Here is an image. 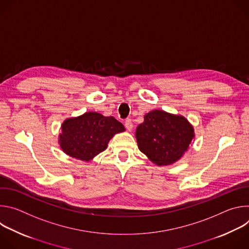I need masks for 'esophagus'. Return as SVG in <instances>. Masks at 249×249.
<instances>
[{
    "mask_svg": "<svg viewBox=\"0 0 249 249\" xmlns=\"http://www.w3.org/2000/svg\"><path fill=\"white\" fill-rule=\"evenodd\" d=\"M125 127L128 131H132L133 129V123H132V120L131 119H126L125 120Z\"/></svg>",
    "mask_w": 249,
    "mask_h": 249,
    "instance_id": "1",
    "label": "esophagus"
}]
</instances>
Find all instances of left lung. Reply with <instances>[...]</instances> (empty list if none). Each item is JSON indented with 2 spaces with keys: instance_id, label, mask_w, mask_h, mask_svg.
<instances>
[{
  "instance_id": "left-lung-1",
  "label": "left lung",
  "mask_w": 249,
  "mask_h": 249,
  "mask_svg": "<svg viewBox=\"0 0 249 249\" xmlns=\"http://www.w3.org/2000/svg\"><path fill=\"white\" fill-rule=\"evenodd\" d=\"M139 150L157 165H170L188 151L194 128L182 115L155 109L144 116L136 130Z\"/></svg>"
}]
</instances>
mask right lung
<instances>
[{"label":"right lung","mask_w":249,"mask_h":249,"mask_svg":"<svg viewBox=\"0 0 249 249\" xmlns=\"http://www.w3.org/2000/svg\"><path fill=\"white\" fill-rule=\"evenodd\" d=\"M58 143L71 158L90 161L107 148L109 141L125 131L124 125L112 116L89 111L67 118L61 126Z\"/></svg>","instance_id":"add662e5"}]
</instances>
